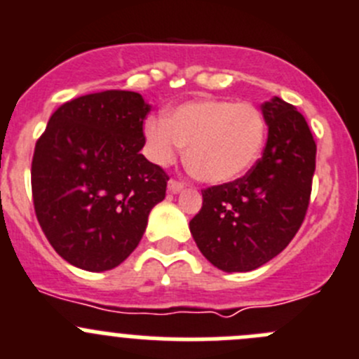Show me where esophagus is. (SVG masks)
Instances as JSON below:
<instances>
[{
  "instance_id": "obj_1",
  "label": "esophagus",
  "mask_w": 359,
  "mask_h": 359,
  "mask_svg": "<svg viewBox=\"0 0 359 359\" xmlns=\"http://www.w3.org/2000/svg\"><path fill=\"white\" fill-rule=\"evenodd\" d=\"M167 189H169V192L177 194V192H182V190L185 189V185H183L182 182H176V180H170L169 185H167Z\"/></svg>"
}]
</instances>
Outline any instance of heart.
Masks as SVG:
<instances>
[{"mask_svg": "<svg viewBox=\"0 0 359 359\" xmlns=\"http://www.w3.org/2000/svg\"><path fill=\"white\" fill-rule=\"evenodd\" d=\"M266 139L262 112L252 104L203 98L177 105L169 116L144 123L153 162L167 165L187 146V165L201 182L224 185L243 176L261 155Z\"/></svg>", "mask_w": 359, "mask_h": 359, "instance_id": "heart-1", "label": "heart"}]
</instances>
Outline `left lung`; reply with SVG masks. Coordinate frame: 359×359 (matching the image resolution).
Segmentation results:
<instances>
[{
  "instance_id": "obj_1",
  "label": "left lung",
  "mask_w": 359,
  "mask_h": 359,
  "mask_svg": "<svg viewBox=\"0 0 359 359\" xmlns=\"http://www.w3.org/2000/svg\"><path fill=\"white\" fill-rule=\"evenodd\" d=\"M264 153L231 183L203 190L190 220L201 254L227 273L252 271L284 250L302 227L316 170V141L294 105L273 97L261 105Z\"/></svg>"
}]
</instances>
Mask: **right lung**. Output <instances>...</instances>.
<instances>
[{
	"label": "right lung",
	"instance_id": "obj_1",
	"mask_svg": "<svg viewBox=\"0 0 359 359\" xmlns=\"http://www.w3.org/2000/svg\"><path fill=\"white\" fill-rule=\"evenodd\" d=\"M149 109L134 91L84 95L57 107L36 141V218L54 250L77 268L121 264L165 197L169 176L141 153Z\"/></svg>",
	"mask_w": 359,
	"mask_h": 359
}]
</instances>
